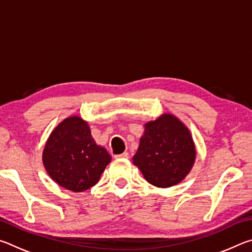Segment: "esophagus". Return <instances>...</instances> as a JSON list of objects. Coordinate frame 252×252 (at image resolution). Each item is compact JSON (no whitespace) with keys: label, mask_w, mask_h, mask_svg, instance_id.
I'll return each mask as SVG.
<instances>
[{"label":"esophagus","mask_w":252,"mask_h":252,"mask_svg":"<svg viewBox=\"0 0 252 252\" xmlns=\"http://www.w3.org/2000/svg\"><path fill=\"white\" fill-rule=\"evenodd\" d=\"M116 158L117 159H127V158H129V153L123 152V153H121V155L116 156Z\"/></svg>","instance_id":"esophagus-1"}]
</instances>
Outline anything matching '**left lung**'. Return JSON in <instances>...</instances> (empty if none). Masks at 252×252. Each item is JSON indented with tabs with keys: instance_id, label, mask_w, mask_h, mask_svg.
I'll return each instance as SVG.
<instances>
[{
	"instance_id": "1",
	"label": "left lung",
	"mask_w": 252,
	"mask_h": 252,
	"mask_svg": "<svg viewBox=\"0 0 252 252\" xmlns=\"http://www.w3.org/2000/svg\"><path fill=\"white\" fill-rule=\"evenodd\" d=\"M195 146L190 130L171 113L144 123L136 153L132 158L146 180L158 188L180 183L192 169Z\"/></svg>"
}]
</instances>
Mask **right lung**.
<instances>
[{
	"label": "right lung",
	"mask_w": 252,
	"mask_h": 252,
	"mask_svg": "<svg viewBox=\"0 0 252 252\" xmlns=\"http://www.w3.org/2000/svg\"><path fill=\"white\" fill-rule=\"evenodd\" d=\"M42 161L50 178L59 186L83 192L99 182L111 156L105 148L97 146L88 122L71 116L51 132Z\"/></svg>",
	"instance_id": "1"
}]
</instances>
